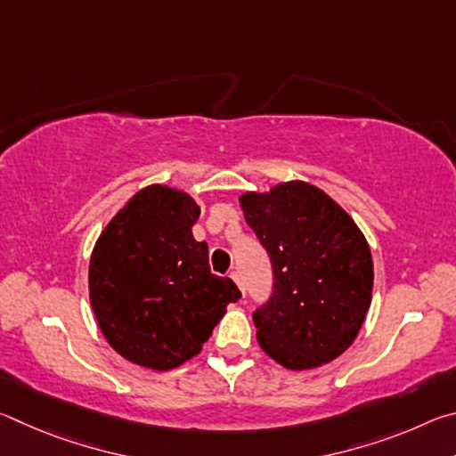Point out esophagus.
Returning a JSON list of instances; mask_svg holds the SVG:
<instances>
[{
	"label": "esophagus",
	"instance_id": "1",
	"mask_svg": "<svg viewBox=\"0 0 456 456\" xmlns=\"http://www.w3.org/2000/svg\"><path fill=\"white\" fill-rule=\"evenodd\" d=\"M231 280H233L239 285V289H241L243 296H245V281L241 280V275H239V272H231Z\"/></svg>",
	"mask_w": 456,
	"mask_h": 456
}]
</instances>
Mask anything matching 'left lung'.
<instances>
[{"label":"left lung","instance_id":"obj_1","mask_svg":"<svg viewBox=\"0 0 456 456\" xmlns=\"http://www.w3.org/2000/svg\"><path fill=\"white\" fill-rule=\"evenodd\" d=\"M239 200L273 269L272 296L253 312L259 346L289 370L328 364L356 339L372 299L364 235L334 199L304 181Z\"/></svg>","mask_w":456,"mask_h":456}]
</instances>
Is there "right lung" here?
Listing matches in <instances>:
<instances>
[{"mask_svg": "<svg viewBox=\"0 0 456 456\" xmlns=\"http://www.w3.org/2000/svg\"><path fill=\"white\" fill-rule=\"evenodd\" d=\"M200 209L187 192L138 191L98 237L90 257V304L108 344L152 370L200 352L225 307L241 297L211 273L209 247L192 237Z\"/></svg>", "mask_w": 456, "mask_h": 456, "instance_id": "right-lung-1", "label": "right lung"}]
</instances>
